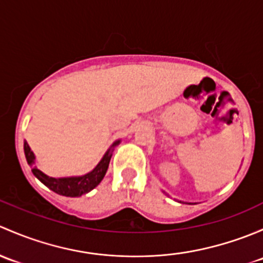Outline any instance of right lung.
Wrapping results in <instances>:
<instances>
[{
	"label": "right lung",
	"mask_w": 263,
	"mask_h": 263,
	"mask_svg": "<svg viewBox=\"0 0 263 263\" xmlns=\"http://www.w3.org/2000/svg\"><path fill=\"white\" fill-rule=\"evenodd\" d=\"M118 144H119V140L114 143L112 147L105 153V156L102 157L100 163L95 167L93 171H91L90 173H87V175L85 176H80V177H64V178L49 177V176L44 175L40 170H37V167L35 166V156L26 142L24 143V152H25L26 161H28L29 166L31 167L32 173H34V176L37 178V180L42 181L47 187H49L51 191L57 192V194L63 195V196L77 197V196H82V195L87 194V192L93 190V189L101 182L105 173L107 171L110 159H111L112 151H114L112 148Z\"/></svg>",
	"instance_id": "1"
}]
</instances>
